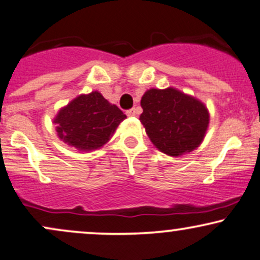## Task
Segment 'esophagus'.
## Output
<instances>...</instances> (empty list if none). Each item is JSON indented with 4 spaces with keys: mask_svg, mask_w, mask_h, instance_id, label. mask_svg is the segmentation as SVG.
<instances>
[{
    "mask_svg": "<svg viewBox=\"0 0 260 260\" xmlns=\"http://www.w3.org/2000/svg\"><path fill=\"white\" fill-rule=\"evenodd\" d=\"M137 114H138V110H137L136 108L131 109V110H128V111H127V115H128V116H136Z\"/></svg>",
    "mask_w": 260,
    "mask_h": 260,
    "instance_id": "obj_1",
    "label": "esophagus"
}]
</instances>
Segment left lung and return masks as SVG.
Wrapping results in <instances>:
<instances>
[{
  "label": "left lung",
  "mask_w": 260,
  "mask_h": 260,
  "mask_svg": "<svg viewBox=\"0 0 260 260\" xmlns=\"http://www.w3.org/2000/svg\"><path fill=\"white\" fill-rule=\"evenodd\" d=\"M140 122L151 143L164 154L180 156L199 148L209 124L202 102L173 87L146 90L140 100Z\"/></svg>",
  "instance_id": "1"
}]
</instances>
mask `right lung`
<instances>
[{
    "mask_svg": "<svg viewBox=\"0 0 260 260\" xmlns=\"http://www.w3.org/2000/svg\"><path fill=\"white\" fill-rule=\"evenodd\" d=\"M127 116L99 92L81 94L55 116L58 137L79 151L102 148Z\"/></svg>",
    "mask_w": 260,
    "mask_h": 260,
    "instance_id": "add662e5",
    "label": "right lung"
}]
</instances>
